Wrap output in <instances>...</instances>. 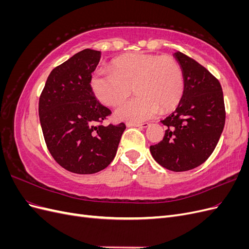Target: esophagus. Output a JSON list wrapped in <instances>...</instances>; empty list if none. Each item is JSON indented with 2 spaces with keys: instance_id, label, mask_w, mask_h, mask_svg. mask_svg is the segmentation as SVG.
<instances>
[{
  "instance_id": "esophagus-1",
  "label": "esophagus",
  "mask_w": 249,
  "mask_h": 249,
  "mask_svg": "<svg viewBox=\"0 0 249 249\" xmlns=\"http://www.w3.org/2000/svg\"><path fill=\"white\" fill-rule=\"evenodd\" d=\"M127 126H138V127H147L149 126L148 123H143V124H136V123H127Z\"/></svg>"
}]
</instances>
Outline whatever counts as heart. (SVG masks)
I'll return each instance as SVG.
<instances>
[{
	"label": "heart",
	"mask_w": 249,
	"mask_h": 249,
	"mask_svg": "<svg viewBox=\"0 0 249 249\" xmlns=\"http://www.w3.org/2000/svg\"><path fill=\"white\" fill-rule=\"evenodd\" d=\"M110 70H97L90 79L92 92L103 105L118 106L131 95L133 87L138 94L116 110L119 120L139 123L154 118L161 110L177 107L183 96L184 72L171 56L135 53L113 60Z\"/></svg>",
	"instance_id": "1"
}]
</instances>
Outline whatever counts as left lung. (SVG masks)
I'll use <instances>...</instances> for the list:
<instances>
[{"mask_svg": "<svg viewBox=\"0 0 249 249\" xmlns=\"http://www.w3.org/2000/svg\"><path fill=\"white\" fill-rule=\"evenodd\" d=\"M185 80L176 111L161 120L164 138L149 149L161 166L171 171L191 170L212 155L225 124L223 92L219 81L194 59L178 52Z\"/></svg>", "mask_w": 249, "mask_h": 249, "instance_id": "left-lung-1", "label": "left lung"}]
</instances>
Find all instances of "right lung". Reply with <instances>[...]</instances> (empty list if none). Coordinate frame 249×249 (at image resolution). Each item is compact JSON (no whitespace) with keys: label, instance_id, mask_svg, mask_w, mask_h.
<instances>
[{"label":"right lung","instance_id":"obj_1","mask_svg":"<svg viewBox=\"0 0 249 249\" xmlns=\"http://www.w3.org/2000/svg\"><path fill=\"white\" fill-rule=\"evenodd\" d=\"M101 52L86 49L50 73L39 97V119L52 157L64 169L92 175L116 155L125 124L104 125L111 111L95 99L91 73Z\"/></svg>","mask_w":249,"mask_h":249}]
</instances>
